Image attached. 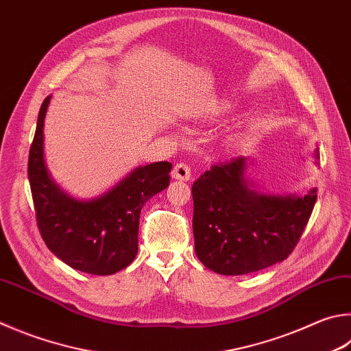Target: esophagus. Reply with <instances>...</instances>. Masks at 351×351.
<instances>
[{"label": "esophagus", "instance_id": "1", "mask_svg": "<svg viewBox=\"0 0 351 351\" xmlns=\"http://www.w3.org/2000/svg\"><path fill=\"white\" fill-rule=\"evenodd\" d=\"M190 175H192V169H190V165L186 162L176 164L173 167V171H171V176L181 181H189Z\"/></svg>", "mask_w": 351, "mask_h": 351}]
</instances>
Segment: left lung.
Returning a JSON list of instances; mask_svg holds the SVG:
<instances>
[{"label":"left lung","mask_w":351,"mask_h":351,"mask_svg":"<svg viewBox=\"0 0 351 351\" xmlns=\"http://www.w3.org/2000/svg\"><path fill=\"white\" fill-rule=\"evenodd\" d=\"M245 167L244 156L215 164L192 187L195 252L219 275H245L289 258L317 197L316 189L305 196L253 192Z\"/></svg>","instance_id":"obj_1"}]
</instances>
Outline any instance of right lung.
I'll list each match as a JSON object with an SVG mask.
<instances>
[{
  "mask_svg": "<svg viewBox=\"0 0 351 351\" xmlns=\"http://www.w3.org/2000/svg\"><path fill=\"white\" fill-rule=\"evenodd\" d=\"M44 99L29 152L27 175L36 224L49 250L75 270L106 276L132 264L138 253L139 215L152 196L170 184L171 164L138 167L117 187L92 201H76L50 180L44 162Z\"/></svg>",
  "mask_w": 351,
  "mask_h": 351,
  "instance_id": "right-lung-1",
  "label": "right lung"
}]
</instances>
